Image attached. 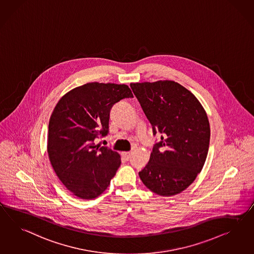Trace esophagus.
I'll use <instances>...</instances> for the list:
<instances>
[{
	"label": "esophagus",
	"mask_w": 254,
	"mask_h": 254,
	"mask_svg": "<svg viewBox=\"0 0 254 254\" xmlns=\"http://www.w3.org/2000/svg\"><path fill=\"white\" fill-rule=\"evenodd\" d=\"M131 154H132L131 151H124V152H122V155H123L124 157L126 158V160H129L131 157Z\"/></svg>",
	"instance_id": "34e87169"
}]
</instances>
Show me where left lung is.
Instances as JSON below:
<instances>
[{"mask_svg":"<svg viewBox=\"0 0 254 254\" xmlns=\"http://www.w3.org/2000/svg\"><path fill=\"white\" fill-rule=\"evenodd\" d=\"M152 132L161 134L138 176L160 196L177 195L193 183L205 163L210 125L198 99L171 80L131 83Z\"/></svg>","mask_w":254,"mask_h":254,"instance_id":"8db88e82","label":"left lung"}]
</instances>
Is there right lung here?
<instances>
[{
  "instance_id": "add662e5",
  "label": "right lung",
  "mask_w": 254,
  "mask_h": 254,
  "mask_svg": "<svg viewBox=\"0 0 254 254\" xmlns=\"http://www.w3.org/2000/svg\"><path fill=\"white\" fill-rule=\"evenodd\" d=\"M133 98L128 86L87 83L59 100L49 122V159L56 176L75 196L95 199L109 186L121 165L117 151L94 143L109 131L115 103Z\"/></svg>"
}]
</instances>
